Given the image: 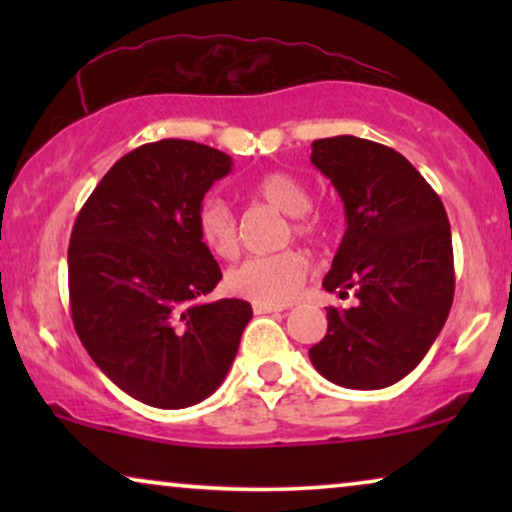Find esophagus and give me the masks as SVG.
<instances>
[{
  "label": "esophagus",
  "mask_w": 512,
  "mask_h": 512,
  "mask_svg": "<svg viewBox=\"0 0 512 512\" xmlns=\"http://www.w3.org/2000/svg\"><path fill=\"white\" fill-rule=\"evenodd\" d=\"M282 305H268V303H254V312L256 314H270V312H282Z\"/></svg>",
  "instance_id": "34e87169"
}]
</instances>
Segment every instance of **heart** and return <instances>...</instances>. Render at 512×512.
<instances>
[{
	"label": "heart",
	"instance_id": "heart-1",
	"mask_svg": "<svg viewBox=\"0 0 512 512\" xmlns=\"http://www.w3.org/2000/svg\"><path fill=\"white\" fill-rule=\"evenodd\" d=\"M254 195L270 207L291 216V233L300 240H312L319 223L305 212L312 200L307 188L286 172H268L254 184ZM198 235L209 251L221 258H235L237 221L233 209L221 198H205L198 209ZM307 277V261L300 251L286 249L279 254L249 256L226 272V289L254 303L284 305L296 298Z\"/></svg>",
	"mask_w": 512,
	"mask_h": 512
}]
</instances>
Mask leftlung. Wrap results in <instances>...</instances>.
<instances>
[{"mask_svg": "<svg viewBox=\"0 0 512 512\" xmlns=\"http://www.w3.org/2000/svg\"><path fill=\"white\" fill-rule=\"evenodd\" d=\"M312 163L345 202L347 230L326 291L359 303L326 307L328 333L312 366L347 389L403 380L429 352L454 298L452 233L422 174L389 146L340 135L312 144Z\"/></svg>", "mask_w": 512, "mask_h": 512, "instance_id": "1", "label": "left lung"}]
</instances>
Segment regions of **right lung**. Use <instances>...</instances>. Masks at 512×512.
Instances as JSON below:
<instances>
[{"mask_svg": "<svg viewBox=\"0 0 512 512\" xmlns=\"http://www.w3.org/2000/svg\"><path fill=\"white\" fill-rule=\"evenodd\" d=\"M230 165L223 151L188 139L144 144L104 174L74 221L76 335L118 389L153 408L214 394L254 314L237 298L198 303L221 282L198 209Z\"/></svg>", "mask_w": 512, "mask_h": 512, "instance_id": "add662e5", "label": "right lung"}]
</instances>
